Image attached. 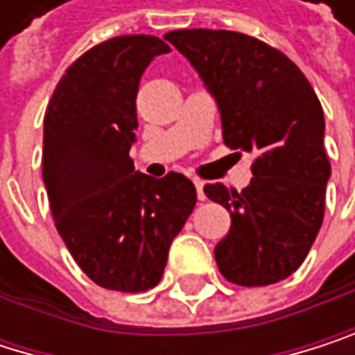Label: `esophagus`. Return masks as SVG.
<instances>
[{
	"label": "esophagus",
	"mask_w": 355,
	"mask_h": 355,
	"mask_svg": "<svg viewBox=\"0 0 355 355\" xmlns=\"http://www.w3.org/2000/svg\"><path fill=\"white\" fill-rule=\"evenodd\" d=\"M194 188H196V196H198V200H205L207 196H205V184L200 182V180H194Z\"/></svg>",
	"instance_id": "34e87169"
}]
</instances>
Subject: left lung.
I'll return each instance as SVG.
<instances>
[{
  "mask_svg": "<svg viewBox=\"0 0 355 355\" xmlns=\"http://www.w3.org/2000/svg\"><path fill=\"white\" fill-rule=\"evenodd\" d=\"M165 39L215 98L226 146L255 155L243 192L205 186L232 217L215 247L217 268L241 286L284 280L307 257L324 217L331 163L320 100L295 62L255 37L184 28Z\"/></svg>",
  "mask_w": 355,
  "mask_h": 355,
  "instance_id": "left-lung-1",
  "label": "left lung"
}]
</instances>
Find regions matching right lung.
Segmentation results:
<instances>
[{"label":"right lung","instance_id":"1","mask_svg":"<svg viewBox=\"0 0 355 355\" xmlns=\"http://www.w3.org/2000/svg\"><path fill=\"white\" fill-rule=\"evenodd\" d=\"M167 52L153 35L98 43L67 69L43 119V184L56 230L79 268L110 291L157 286L196 205L186 175L155 180L129 159L142 73Z\"/></svg>","mask_w":355,"mask_h":355}]
</instances>
